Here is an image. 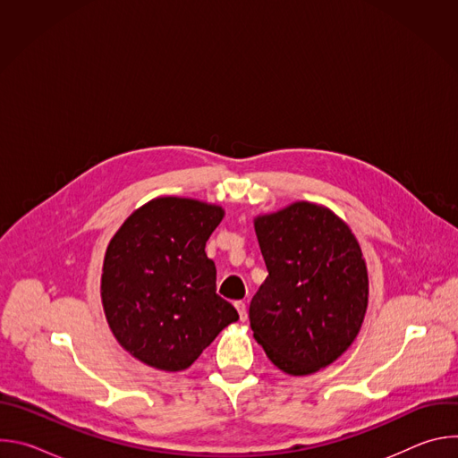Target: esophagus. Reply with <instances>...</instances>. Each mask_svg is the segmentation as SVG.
<instances>
[{
	"label": "esophagus",
	"mask_w": 458,
	"mask_h": 458,
	"mask_svg": "<svg viewBox=\"0 0 458 458\" xmlns=\"http://www.w3.org/2000/svg\"><path fill=\"white\" fill-rule=\"evenodd\" d=\"M235 308H237V311H239V318L244 322V320L248 318V310H246V304H244L242 301H239V302H235Z\"/></svg>",
	"instance_id": "1"
}]
</instances>
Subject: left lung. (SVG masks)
<instances>
[{
	"label": "left lung",
	"instance_id": "left-lung-1",
	"mask_svg": "<svg viewBox=\"0 0 458 458\" xmlns=\"http://www.w3.org/2000/svg\"><path fill=\"white\" fill-rule=\"evenodd\" d=\"M268 277L250 302L253 339L284 373L337 360L368 310L366 260L352 228L328 207L297 201L253 219Z\"/></svg>",
	"mask_w": 458,
	"mask_h": 458
}]
</instances>
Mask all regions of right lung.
Masks as SVG:
<instances>
[{"instance_id": "add662e5", "label": "right lung", "mask_w": 458, "mask_h": 458, "mask_svg": "<svg viewBox=\"0 0 458 458\" xmlns=\"http://www.w3.org/2000/svg\"><path fill=\"white\" fill-rule=\"evenodd\" d=\"M225 217L219 205L163 195L130 214L110 239L101 302L115 341L163 371L190 368L237 310L216 293L205 246Z\"/></svg>"}]
</instances>
